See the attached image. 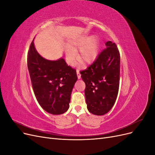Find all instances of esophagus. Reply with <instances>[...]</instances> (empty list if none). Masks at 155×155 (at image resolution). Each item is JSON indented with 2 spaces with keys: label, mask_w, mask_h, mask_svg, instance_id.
<instances>
[{
  "label": "esophagus",
  "mask_w": 155,
  "mask_h": 155,
  "mask_svg": "<svg viewBox=\"0 0 155 155\" xmlns=\"http://www.w3.org/2000/svg\"><path fill=\"white\" fill-rule=\"evenodd\" d=\"M76 74H77V76H78V78L79 79H81V74H80V73H79V71L78 70H76Z\"/></svg>",
  "instance_id": "1"
}]
</instances>
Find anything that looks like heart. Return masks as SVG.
I'll list each match as a JSON object with an SVG mask.
<instances>
[{
	"label": "heart",
	"instance_id": "heart-1",
	"mask_svg": "<svg viewBox=\"0 0 155 155\" xmlns=\"http://www.w3.org/2000/svg\"><path fill=\"white\" fill-rule=\"evenodd\" d=\"M100 41L96 35H82L70 40L68 45H64L67 62L74 65L77 59L76 50H78V59L83 63L88 64L93 63L97 58L100 51Z\"/></svg>",
	"mask_w": 155,
	"mask_h": 155
}]
</instances>
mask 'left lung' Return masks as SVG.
<instances>
[{
	"label": "left lung",
	"mask_w": 155,
	"mask_h": 155,
	"mask_svg": "<svg viewBox=\"0 0 155 155\" xmlns=\"http://www.w3.org/2000/svg\"><path fill=\"white\" fill-rule=\"evenodd\" d=\"M92 64L80 72L86 88L87 109L101 116L107 113L115 104L120 83V56L115 43L107 41Z\"/></svg>",
	"instance_id": "obj_1"
}]
</instances>
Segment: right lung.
<instances>
[{
	"label": "right lung",
	"instance_id": "add662e5",
	"mask_svg": "<svg viewBox=\"0 0 155 155\" xmlns=\"http://www.w3.org/2000/svg\"><path fill=\"white\" fill-rule=\"evenodd\" d=\"M28 68L33 89L41 107L51 114L64 113L78 77L63 58L46 59L37 52L34 40L28 54Z\"/></svg>",
	"mask_w": 155,
	"mask_h": 155
}]
</instances>
